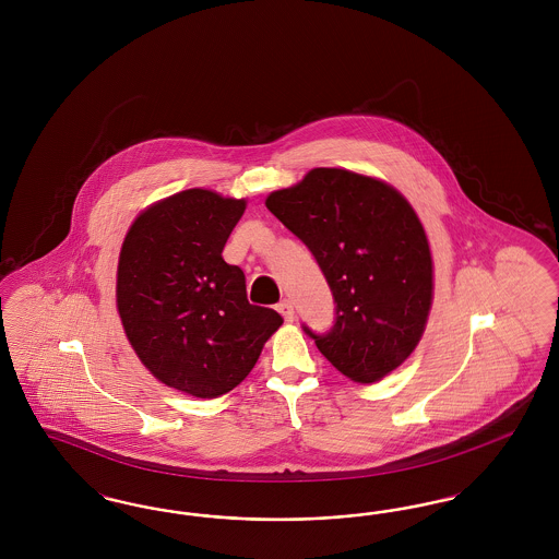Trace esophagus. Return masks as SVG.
Masks as SVG:
<instances>
[{
	"label": "esophagus",
	"instance_id": "esophagus-1",
	"mask_svg": "<svg viewBox=\"0 0 559 559\" xmlns=\"http://www.w3.org/2000/svg\"><path fill=\"white\" fill-rule=\"evenodd\" d=\"M276 310L281 312V317L287 320V322L295 320V310H293V304L289 299H283V301L276 306Z\"/></svg>",
	"mask_w": 559,
	"mask_h": 559
}]
</instances>
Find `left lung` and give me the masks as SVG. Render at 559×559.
I'll return each instance as SVG.
<instances>
[{"label":"left lung","mask_w":559,"mask_h":559,"mask_svg":"<svg viewBox=\"0 0 559 559\" xmlns=\"http://www.w3.org/2000/svg\"><path fill=\"white\" fill-rule=\"evenodd\" d=\"M319 262L335 299L331 331H304L349 379L399 369L426 331L433 264L426 230L396 188L347 169L317 167L266 199Z\"/></svg>","instance_id":"obj_1"}]
</instances>
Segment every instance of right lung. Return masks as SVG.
I'll use <instances>...</instances> for the list:
<instances>
[{
  "instance_id": "right-lung-1",
  "label": "right lung",
  "mask_w": 559,
  "mask_h": 559,
  "mask_svg": "<svg viewBox=\"0 0 559 559\" xmlns=\"http://www.w3.org/2000/svg\"><path fill=\"white\" fill-rule=\"evenodd\" d=\"M245 199L190 188L140 213L117 267V310L142 365L165 385L217 399L255 367L283 324L247 301L245 274L222 251Z\"/></svg>"
}]
</instances>
